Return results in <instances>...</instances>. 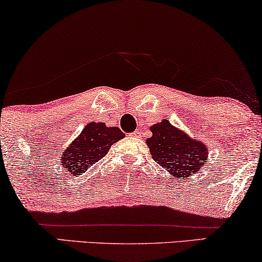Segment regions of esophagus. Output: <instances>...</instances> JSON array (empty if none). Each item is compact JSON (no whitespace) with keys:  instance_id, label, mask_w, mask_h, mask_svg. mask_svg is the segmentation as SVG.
I'll list each match as a JSON object with an SVG mask.
<instances>
[{"instance_id":"esophagus-1","label":"esophagus","mask_w":262,"mask_h":262,"mask_svg":"<svg viewBox=\"0 0 262 262\" xmlns=\"http://www.w3.org/2000/svg\"><path fill=\"white\" fill-rule=\"evenodd\" d=\"M138 135V131H136V132H132V134H131V136H135V137H136V136H137Z\"/></svg>"}]
</instances>
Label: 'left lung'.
Instances as JSON below:
<instances>
[{"label": "left lung", "mask_w": 262, "mask_h": 262, "mask_svg": "<svg viewBox=\"0 0 262 262\" xmlns=\"http://www.w3.org/2000/svg\"><path fill=\"white\" fill-rule=\"evenodd\" d=\"M150 131L152 136L147 144L152 159L177 178L193 176L208 159L205 142L190 138L168 120L152 125Z\"/></svg>", "instance_id": "left-lung-1"}]
</instances>
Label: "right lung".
<instances>
[{"label":"right lung","instance_id":"obj_1","mask_svg":"<svg viewBox=\"0 0 262 262\" xmlns=\"http://www.w3.org/2000/svg\"><path fill=\"white\" fill-rule=\"evenodd\" d=\"M117 126L108 127L104 123H89L62 154L61 164L73 174H83L110 151L112 144L124 138Z\"/></svg>","mask_w":262,"mask_h":262}]
</instances>
